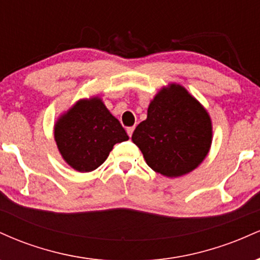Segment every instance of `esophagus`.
Returning a JSON list of instances; mask_svg holds the SVG:
<instances>
[{
  "instance_id": "34e87169",
  "label": "esophagus",
  "mask_w": 260,
  "mask_h": 260,
  "mask_svg": "<svg viewBox=\"0 0 260 260\" xmlns=\"http://www.w3.org/2000/svg\"><path fill=\"white\" fill-rule=\"evenodd\" d=\"M133 131H134V127H128V128H127V134H128V136L132 137Z\"/></svg>"
}]
</instances>
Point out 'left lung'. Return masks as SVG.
<instances>
[{"instance_id": "obj_1", "label": "left lung", "mask_w": 260, "mask_h": 260, "mask_svg": "<svg viewBox=\"0 0 260 260\" xmlns=\"http://www.w3.org/2000/svg\"><path fill=\"white\" fill-rule=\"evenodd\" d=\"M132 140L149 168L166 177H180L198 168L213 140L207 110L180 84L164 86L148 107L147 120Z\"/></svg>"}]
</instances>
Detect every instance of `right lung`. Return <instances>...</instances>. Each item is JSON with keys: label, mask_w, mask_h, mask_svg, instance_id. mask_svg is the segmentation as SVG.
Listing matches in <instances>:
<instances>
[{"label": "right lung", "mask_w": 260, "mask_h": 260, "mask_svg": "<svg viewBox=\"0 0 260 260\" xmlns=\"http://www.w3.org/2000/svg\"><path fill=\"white\" fill-rule=\"evenodd\" d=\"M55 140L71 168L90 172L104 164L116 143L128 140V136L96 96L77 101L59 116L55 123Z\"/></svg>", "instance_id": "right-lung-1"}]
</instances>
